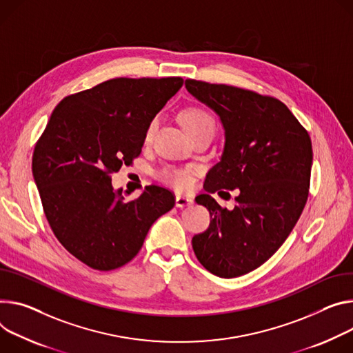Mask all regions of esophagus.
I'll return each mask as SVG.
<instances>
[{
	"label": "esophagus",
	"mask_w": 353,
	"mask_h": 353,
	"mask_svg": "<svg viewBox=\"0 0 353 353\" xmlns=\"http://www.w3.org/2000/svg\"><path fill=\"white\" fill-rule=\"evenodd\" d=\"M191 204H193V199L181 196V194L176 196V207L183 208V207H187V205H191Z\"/></svg>",
	"instance_id": "34e87169"
}]
</instances>
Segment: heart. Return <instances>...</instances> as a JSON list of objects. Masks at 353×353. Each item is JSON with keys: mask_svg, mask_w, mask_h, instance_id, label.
<instances>
[{"mask_svg": "<svg viewBox=\"0 0 353 353\" xmlns=\"http://www.w3.org/2000/svg\"><path fill=\"white\" fill-rule=\"evenodd\" d=\"M180 119L184 125L185 130L190 132V135L193 137L199 132L203 131H214L215 130V119L211 115L210 111H207L203 107H187L185 110L181 111ZM157 130V119L153 118L145 130V141L149 142L154 132ZM160 177H162L163 181L168 184L179 188V190H185L191 187L194 181V169L193 168H174L169 166L162 170L160 173Z\"/></svg>", "mask_w": 353, "mask_h": 353, "instance_id": "obj_1", "label": "heart"}]
</instances>
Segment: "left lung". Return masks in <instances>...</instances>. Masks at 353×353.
<instances>
[{"instance_id":"1","label":"left lung","mask_w":353,"mask_h":353,"mask_svg":"<svg viewBox=\"0 0 353 353\" xmlns=\"http://www.w3.org/2000/svg\"><path fill=\"white\" fill-rule=\"evenodd\" d=\"M185 88L211 107L225 130L219 162L196 197L210 211V227L194 235L199 262L232 279L262 266L297 223L310 191L312 145L305 128L280 100L227 84L185 80ZM239 190L234 210L211 197Z\"/></svg>"}]
</instances>
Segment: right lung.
Returning a JSON list of instances; mask_svg holds the SVG:
<instances>
[{"mask_svg": "<svg viewBox=\"0 0 353 353\" xmlns=\"http://www.w3.org/2000/svg\"><path fill=\"white\" fill-rule=\"evenodd\" d=\"M181 77H118L68 95L32 156L43 212L57 241L84 265L114 270L132 261L152 223L174 207L170 190L148 185L125 201L111 174L142 152L145 130Z\"/></svg>", "mask_w": 353, "mask_h": 353, "instance_id": "add662e5", "label": "right lung"}]
</instances>
